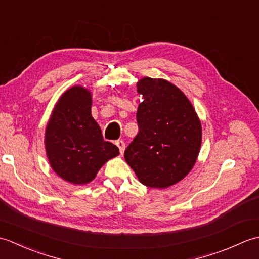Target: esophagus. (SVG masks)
<instances>
[{"label": "esophagus", "instance_id": "1", "mask_svg": "<svg viewBox=\"0 0 259 259\" xmlns=\"http://www.w3.org/2000/svg\"><path fill=\"white\" fill-rule=\"evenodd\" d=\"M115 145L118 146V148H119V151H120L121 155H122L123 151H124V149H125V144H124V141H122V140H117V141H115Z\"/></svg>", "mask_w": 259, "mask_h": 259}]
</instances>
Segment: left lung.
Returning a JSON list of instances; mask_svg holds the SVG:
<instances>
[{"label":"left lung","mask_w":259,"mask_h":259,"mask_svg":"<svg viewBox=\"0 0 259 259\" xmlns=\"http://www.w3.org/2000/svg\"><path fill=\"white\" fill-rule=\"evenodd\" d=\"M137 87L144 97L137 111L139 131L124 159L142 185L167 188L184 179L196 163L200 120L188 98L169 81L144 78Z\"/></svg>","instance_id":"left-lung-1"}]
</instances>
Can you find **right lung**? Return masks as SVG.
Returning <instances> with one entry per match:
<instances>
[{"label": "right lung", "mask_w": 259, "mask_h": 259, "mask_svg": "<svg viewBox=\"0 0 259 259\" xmlns=\"http://www.w3.org/2000/svg\"><path fill=\"white\" fill-rule=\"evenodd\" d=\"M91 106V92L72 87L59 99L46 129L49 162L54 172L73 185L90 183L109 159L119 155L118 147L103 139Z\"/></svg>", "instance_id": "add662e5"}]
</instances>
